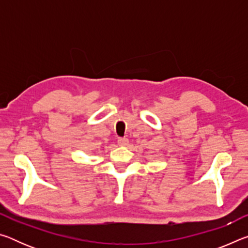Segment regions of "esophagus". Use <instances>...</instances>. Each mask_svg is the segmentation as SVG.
I'll return each instance as SVG.
<instances>
[{
    "label": "esophagus",
    "instance_id": "esophagus-1",
    "mask_svg": "<svg viewBox=\"0 0 248 248\" xmlns=\"http://www.w3.org/2000/svg\"><path fill=\"white\" fill-rule=\"evenodd\" d=\"M128 139L127 138H119L118 139V144L120 145V146H125L128 144Z\"/></svg>",
    "mask_w": 248,
    "mask_h": 248
}]
</instances>
